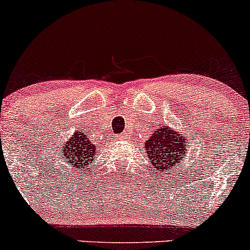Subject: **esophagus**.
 Here are the masks:
<instances>
[{
	"mask_svg": "<svg viewBox=\"0 0 250 250\" xmlns=\"http://www.w3.org/2000/svg\"><path fill=\"white\" fill-rule=\"evenodd\" d=\"M122 138H125V134H122V135L117 136V139H122Z\"/></svg>",
	"mask_w": 250,
	"mask_h": 250,
	"instance_id": "obj_1",
	"label": "esophagus"
}]
</instances>
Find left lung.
I'll return each mask as SVG.
<instances>
[{"label":"left lung","mask_w":250,"mask_h":250,"mask_svg":"<svg viewBox=\"0 0 250 250\" xmlns=\"http://www.w3.org/2000/svg\"><path fill=\"white\" fill-rule=\"evenodd\" d=\"M186 135V131H185ZM179 129H171L168 125L156 128L154 133L145 142L147 160L156 171L166 172L177 164L183 163V156L188 153V139Z\"/></svg>","instance_id":"obj_1"}]
</instances>
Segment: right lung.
Here are the masks:
<instances>
[{"instance_id": "obj_1", "label": "right lung", "mask_w": 250, "mask_h": 250, "mask_svg": "<svg viewBox=\"0 0 250 250\" xmlns=\"http://www.w3.org/2000/svg\"><path fill=\"white\" fill-rule=\"evenodd\" d=\"M96 150H98L97 145L90 141L89 136L85 135L83 130L78 129L62 145L60 155L77 172L83 173L84 171H87L86 167L94 161Z\"/></svg>"}]
</instances>
